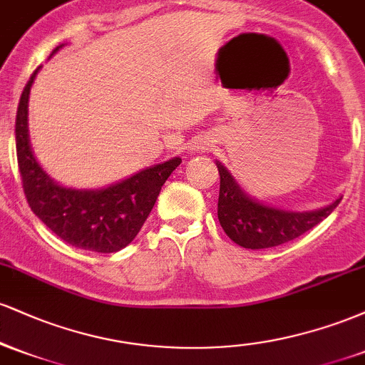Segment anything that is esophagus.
Returning <instances> with one entry per match:
<instances>
[{
	"mask_svg": "<svg viewBox=\"0 0 365 365\" xmlns=\"http://www.w3.org/2000/svg\"><path fill=\"white\" fill-rule=\"evenodd\" d=\"M200 148H199V145H195V148H194V150H199Z\"/></svg>",
	"mask_w": 365,
	"mask_h": 365,
	"instance_id": "esophagus-1",
	"label": "esophagus"
}]
</instances>
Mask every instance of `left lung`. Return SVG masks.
<instances>
[{
  "mask_svg": "<svg viewBox=\"0 0 365 365\" xmlns=\"http://www.w3.org/2000/svg\"><path fill=\"white\" fill-rule=\"evenodd\" d=\"M216 166L220 171L217 220L226 235L245 249H269L304 235L328 217L341 200L309 212L267 207L247 197L223 165L216 163Z\"/></svg>",
  "mask_w": 365,
  "mask_h": 365,
  "instance_id": "left-lung-1",
  "label": "left lung"
}]
</instances>
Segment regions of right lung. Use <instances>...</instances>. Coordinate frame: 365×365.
<instances>
[{
	"instance_id": "1",
	"label": "right lung",
	"mask_w": 365,
	"mask_h": 365,
	"mask_svg": "<svg viewBox=\"0 0 365 365\" xmlns=\"http://www.w3.org/2000/svg\"><path fill=\"white\" fill-rule=\"evenodd\" d=\"M61 46L54 48L51 54ZM39 68L24 87L15 120L16 161L29 206L66 244L94 252H116L140 232L156 204L163 183L182 159L173 158L163 165L142 170L103 190H73L56 185L36 161L29 144V94Z\"/></svg>"
}]
</instances>
